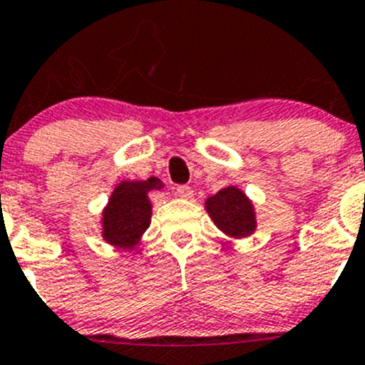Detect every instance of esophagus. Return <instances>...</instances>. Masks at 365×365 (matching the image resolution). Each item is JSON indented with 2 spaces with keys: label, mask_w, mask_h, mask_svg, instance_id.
Instances as JSON below:
<instances>
[{
  "label": "esophagus",
  "mask_w": 365,
  "mask_h": 365,
  "mask_svg": "<svg viewBox=\"0 0 365 365\" xmlns=\"http://www.w3.org/2000/svg\"><path fill=\"white\" fill-rule=\"evenodd\" d=\"M176 195L182 198H192V189L189 185H178L176 187Z\"/></svg>",
  "instance_id": "34e87169"
}]
</instances>
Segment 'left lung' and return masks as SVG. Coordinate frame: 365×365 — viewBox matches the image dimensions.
I'll return each mask as SVG.
<instances>
[{
	"mask_svg": "<svg viewBox=\"0 0 365 365\" xmlns=\"http://www.w3.org/2000/svg\"><path fill=\"white\" fill-rule=\"evenodd\" d=\"M209 217L218 230L237 239L252 235L255 231V213L252 202L237 187H224L205 202Z\"/></svg>",
	"mask_w": 365,
	"mask_h": 365,
	"instance_id": "8db88e82",
	"label": "left lung"
}]
</instances>
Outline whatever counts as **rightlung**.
Segmentation results:
<instances>
[{
  "mask_svg": "<svg viewBox=\"0 0 365 365\" xmlns=\"http://www.w3.org/2000/svg\"><path fill=\"white\" fill-rule=\"evenodd\" d=\"M161 189L158 178L123 182L115 187L103 213V237L119 248H134L150 224L148 191Z\"/></svg>",
  "mask_w": 365,
  "mask_h": 365,
  "instance_id": "right-lung-1",
  "label": "right lung"
}]
</instances>
